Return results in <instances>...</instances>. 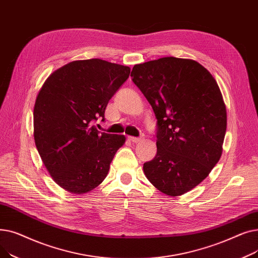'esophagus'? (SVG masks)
I'll return each instance as SVG.
<instances>
[{
	"label": "esophagus",
	"mask_w": 258,
	"mask_h": 258,
	"mask_svg": "<svg viewBox=\"0 0 258 258\" xmlns=\"http://www.w3.org/2000/svg\"><path fill=\"white\" fill-rule=\"evenodd\" d=\"M127 139H128L131 142H133V143H138V142H140V141L143 140V138H137V137H132V136H128Z\"/></svg>",
	"instance_id": "34e87169"
}]
</instances>
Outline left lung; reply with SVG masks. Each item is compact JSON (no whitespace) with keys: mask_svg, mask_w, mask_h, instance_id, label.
<instances>
[{"mask_svg":"<svg viewBox=\"0 0 258 258\" xmlns=\"http://www.w3.org/2000/svg\"><path fill=\"white\" fill-rule=\"evenodd\" d=\"M131 76L158 120L157 155L143 164L145 177L169 197L192 190L223 153L227 111L218 83L198 61L172 56L135 64Z\"/></svg>","mask_w":258,"mask_h":258,"instance_id":"8db88e82","label":"left lung"}]
</instances>
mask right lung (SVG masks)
I'll use <instances>...</instances> for the list:
<instances>
[{"label": "right lung", "instance_id": "1", "mask_svg": "<svg viewBox=\"0 0 258 258\" xmlns=\"http://www.w3.org/2000/svg\"><path fill=\"white\" fill-rule=\"evenodd\" d=\"M130 67L99 58L74 60L52 72L33 110L37 152L53 181L85 195L102 183L125 143L123 135L99 133L92 123L128 78Z\"/></svg>", "mask_w": 258, "mask_h": 258}]
</instances>
